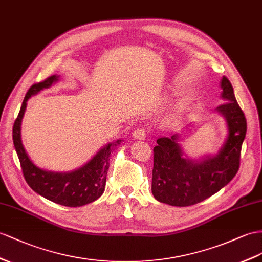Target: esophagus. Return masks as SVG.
I'll return each mask as SVG.
<instances>
[{
    "mask_svg": "<svg viewBox=\"0 0 262 262\" xmlns=\"http://www.w3.org/2000/svg\"><path fill=\"white\" fill-rule=\"evenodd\" d=\"M133 136H134V138L137 139V140H143V139L146 138L147 134H146V130L144 128H137V129L134 130Z\"/></svg>",
    "mask_w": 262,
    "mask_h": 262,
    "instance_id": "esophagus-1",
    "label": "esophagus"
}]
</instances>
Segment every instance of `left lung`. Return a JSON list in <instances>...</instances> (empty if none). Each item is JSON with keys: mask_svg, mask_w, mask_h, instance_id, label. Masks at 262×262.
I'll list each match as a JSON object with an SVG mask.
<instances>
[{"mask_svg": "<svg viewBox=\"0 0 262 262\" xmlns=\"http://www.w3.org/2000/svg\"><path fill=\"white\" fill-rule=\"evenodd\" d=\"M220 87L225 103L216 111L226 119L228 136L216 155L192 160L185 156L177 134L157 139V146L154 147L151 192L160 203L176 207L196 205L218 192L236 176L247 120L226 76L221 78Z\"/></svg>", "mask_w": 262, "mask_h": 262, "instance_id": "obj_1", "label": "left lung"}]
</instances>
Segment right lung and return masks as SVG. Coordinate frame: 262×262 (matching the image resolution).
Masks as SVG:
<instances>
[{
	"mask_svg": "<svg viewBox=\"0 0 262 262\" xmlns=\"http://www.w3.org/2000/svg\"><path fill=\"white\" fill-rule=\"evenodd\" d=\"M58 79V75H52L43 82L30 87L13 126V143L22 167L23 176L33 190L55 204L66 207H80L93 203L103 195L111 154L122 140L105 145L89 163L71 172L48 171L33 164L21 139V124L26 105L31 96L36 95L44 89H49Z\"/></svg>",
	"mask_w": 262,
	"mask_h": 262,
	"instance_id": "right-lung-1",
	"label": "right lung"
}]
</instances>
